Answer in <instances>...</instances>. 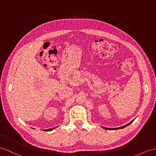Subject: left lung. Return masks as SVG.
<instances>
[{
  "instance_id": "8db88e82",
  "label": "left lung",
  "mask_w": 156,
  "mask_h": 156,
  "mask_svg": "<svg viewBox=\"0 0 156 156\" xmlns=\"http://www.w3.org/2000/svg\"><path fill=\"white\" fill-rule=\"evenodd\" d=\"M134 121V120H133ZM133 121H131L130 122H129V124H127V125H125V126H121V127H119V128H115V129H107V128H105V127H103V129H106V130H107V129H109V130H117V129H123V128H125V127H126V126H127L128 125H129L130 124H131L132 122H133Z\"/></svg>"
}]
</instances>
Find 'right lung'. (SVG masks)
<instances>
[{
    "label": "right lung",
    "mask_w": 156,
    "mask_h": 156,
    "mask_svg": "<svg viewBox=\"0 0 156 156\" xmlns=\"http://www.w3.org/2000/svg\"><path fill=\"white\" fill-rule=\"evenodd\" d=\"M53 129H47V130H45V131H51V130H52Z\"/></svg>",
    "instance_id": "add662e5"
}]
</instances>
